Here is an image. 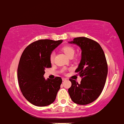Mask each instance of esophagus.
<instances>
[{
	"mask_svg": "<svg viewBox=\"0 0 124 124\" xmlns=\"http://www.w3.org/2000/svg\"><path fill=\"white\" fill-rule=\"evenodd\" d=\"M62 80H63V81H66V78H62Z\"/></svg>",
	"mask_w": 124,
	"mask_h": 124,
	"instance_id": "esophagus-1",
	"label": "esophagus"
}]
</instances>
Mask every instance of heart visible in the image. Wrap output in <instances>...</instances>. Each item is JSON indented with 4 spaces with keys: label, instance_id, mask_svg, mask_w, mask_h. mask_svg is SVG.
<instances>
[{
    "label": "heart",
    "instance_id": "heart-1",
    "mask_svg": "<svg viewBox=\"0 0 124 124\" xmlns=\"http://www.w3.org/2000/svg\"><path fill=\"white\" fill-rule=\"evenodd\" d=\"M61 50L64 53V54L68 57H71V56H73L74 54V49L73 47L69 45H65L61 48ZM50 62L53 63L54 62V54L53 53H52L50 56Z\"/></svg>",
    "mask_w": 124,
    "mask_h": 124
}]
</instances>
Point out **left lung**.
<instances>
[{"mask_svg": "<svg viewBox=\"0 0 124 124\" xmlns=\"http://www.w3.org/2000/svg\"><path fill=\"white\" fill-rule=\"evenodd\" d=\"M70 43L81 49V60L75 72L82 79L78 84L70 79L68 93L76 104H88L98 98L106 83L108 68L104 52L98 43L86 37L75 38Z\"/></svg>", "mask_w": 124, "mask_h": 124, "instance_id": "8db88e82", "label": "left lung"}]
</instances>
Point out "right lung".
<instances>
[{"instance_id":"obj_1","label":"right lung","mask_w":124,"mask_h":124,"mask_svg":"<svg viewBox=\"0 0 124 124\" xmlns=\"http://www.w3.org/2000/svg\"><path fill=\"white\" fill-rule=\"evenodd\" d=\"M63 40H39L30 44L22 54L17 70L18 84L22 94L36 106H46L54 101L62 79L46 80L45 68L51 67L50 56Z\"/></svg>"}]
</instances>
